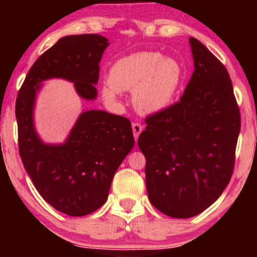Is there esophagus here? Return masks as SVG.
I'll list each match as a JSON object with an SVG mask.
<instances>
[{
	"label": "esophagus",
	"instance_id": "34e87169",
	"mask_svg": "<svg viewBox=\"0 0 257 257\" xmlns=\"http://www.w3.org/2000/svg\"><path fill=\"white\" fill-rule=\"evenodd\" d=\"M132 130H133V136H135V139H138V137L143 131V126L139 124V122H133L132 124Z\"/></svg>",
	"mask_w": 257,
	"mask_h": 257
}]
</instances>
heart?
Returning <instances> with one entry per match:
<instances>
[{
  "label": "heart",
  "mask_w": 257,
  "mask_h": 257,
  "mask_svg": "<svg viewBox=\"0 0 257 257\" xmlns=\"http://www.w3.org/2000/svg\"><path fill=\"white\" fill-rule=\"evenodd\" d=\"M181 80L182 69L175 59L143 51L113 63L101 93L106 100L114 101L119 91L133 89L132 100L138 111L156 113L172 103Z\"/></svg>",
  "instance_id": "1"
}]
</instances>
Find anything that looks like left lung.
<instances>
[{"label": "left lung", "mask_w": 257, "mask_h": 257, "mask_svg": "<svg viewBox=\"0 0 257 257\" xmlns=\"http://www.w3.org/2000/svg\"><path fill=\"white\" fill-rule=\"evenodd\" d=\"M194 72L180 100L147 115L138 146L149 199L175 219L200 214L229 184L241 115L226 66L194 37Z\"/></svg>", "instance_id": "left-lung-1"}]
</instances>
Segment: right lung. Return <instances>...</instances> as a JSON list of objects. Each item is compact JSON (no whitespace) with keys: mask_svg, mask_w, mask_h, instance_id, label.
I'll list each match as a JSON object with an SVG mask.
<instances>
[{"mask_svg":"<svg viewBox=\"0 0 257 257\" xmlns=\"http://www.w3.org/2000/svg\"><path fill=\"white\" fill-rule=\"evenodd\" d=\"M108 45L97 34L58 40L31 66L16 98L19 151L24 168L45 201L70 216H84L106 201L112 179L135 145L131 121L105 111L83 112L62 145H45L34 128L41 82L64 78L80 97L94 99L99 63Z\"/></svg>","mask_w":257,"mask_h":257,"instance_id":"obj_1","label":"right lung"}]
</instances>
